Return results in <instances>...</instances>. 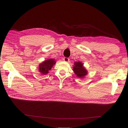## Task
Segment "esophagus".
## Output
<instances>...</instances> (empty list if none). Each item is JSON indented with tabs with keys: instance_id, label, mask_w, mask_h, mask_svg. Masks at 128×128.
Here are the masks:
<instances>
[{
	"instance_id": "esophagus-1",
	"label": "esophagus",
	"mask_w": 128,
	"mask_h": 128,
	"mask_svg": "<svg viewBox=\"0 0 128 128\" xmlns=\"http://www.w3.org/2000/svg\"><path fill=\"white\" fill-rule=\"evenodd\" d=\"M69 60H70V59H69V58H68L65 57V58H64V61H65V62H69Z\"/></svg>"
}]
</instances>
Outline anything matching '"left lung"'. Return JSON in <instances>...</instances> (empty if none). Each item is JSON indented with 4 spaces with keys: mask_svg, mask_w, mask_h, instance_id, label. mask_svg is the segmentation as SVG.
Returning <instances> with one entry per match:
<instances>
[{
    "mask_svg": "<svg viewBox=\"0 0 128 128\" xmlns=\"http://www.w3.org/2000/svg\"><path fill=\"white\" fill-rule=\"evenodd\" d=\"M72 70L78 78H83L84 76L88 74L86 69L84 67L83 64L80 62H75Z\"/></svg>",
    "mask_w": 128,
    "mask_h": 128,
    "instance_id": "1",
    "label": "left lung"
}]
</instances>
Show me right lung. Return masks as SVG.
Here are the masks:
<instances>
[{
  "label": "right lung",
  "instance_id": "right-lung-1",
  "mask_svg": "<svg viewBox=\"0 0 128 128\" xmlns=\"http://www.w3.org/2000/svg\"><path fill=\"white\" fill-rule=\"evenodd\" d=\"M56 62L53 59H49L42 62L39 64V72L42 75H45L48 73Z\"/></svg>",
  "mask_w": 128,
  "mask_h": 128
}]
</instances>
